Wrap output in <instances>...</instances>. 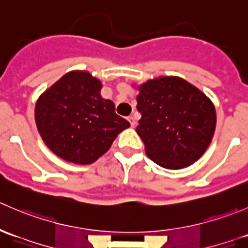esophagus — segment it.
Instances as JSON below:
<instances>
[{
  "label": "esophagus",
  "instance_id": "esophagus-1",
  "mask_svg": "<svg viewBox=\"0 0 248 248\" xmlns=\"http://www.w3.org/2000/svg\"><path fill=\"white\" fill-rule=\"evenodd\" d=\"M128 121H129V124H131V126H132V127L136 126L137 122H136V120H134V117H133V116H129V117H128Z\"/></svg>",
  "mask_w": 248,
  "mask_h": 248
}]
</instances>
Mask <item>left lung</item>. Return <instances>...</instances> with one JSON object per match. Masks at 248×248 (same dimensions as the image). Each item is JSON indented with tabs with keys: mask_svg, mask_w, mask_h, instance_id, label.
<instances>
[{
	"mask_svg": "<svg viewBox=\"0 0 248 248\" xmlns=\"http://www.w3.org/2000/svg\"><path fill=\"white\" fill-rule=\"evenodd\" d=\"M137 102L136 131L150 159L181 169L201 158L216 127L215 107L202 91L181 78L162 77L142 84Z\"/></svg>",
	"mask_w": 248,
	"mask_h": 248,
	"instance_id": "left-lung-1",
	"label": "left lung"
}]
</instances>
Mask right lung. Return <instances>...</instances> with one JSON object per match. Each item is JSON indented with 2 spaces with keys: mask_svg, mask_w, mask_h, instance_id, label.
I'll return each mask as SVG.
<instances>
[{
  "mask_svg": "<svg viewBox=\"0 0 248 248\" xmlns=\"http://www.w3.org/2000/svg\"><path fill=\"white\" fill-rule=\"evenodd\" d=\"M102 84L87 72H71L38 99L37 128L46 146L64 161L90 164L106 154L129 122L101 96Z\"/></svg>",
  "mask_w": 248,
  "mask_h": 248,
  "instance_id": "right-lung-1",
  "label": "right lung"
}]
</instances>
